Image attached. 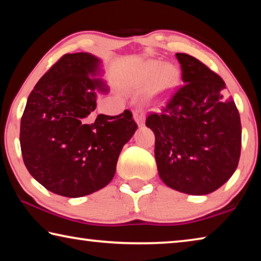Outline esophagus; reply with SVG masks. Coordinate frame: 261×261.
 Wrapping results in <instances>:
<instances>
[{
    "label": "esophagus",
    "mask_w": 261,
    "mask_h": 261,
    "mask_svg": "<svg viewBox=\"0 0 261 261\" xmlns=\"http://www.w3.org/2000/svg\"><path fill=\"white\" fill-rule=\"evenodd\" d=\"M134 120L137 122L139 127L144 126L145 124V112L141 108L136 109L134 112Z\"/></svg>",
    "instance_id": "1"
}]
</instances>
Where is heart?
<instances>
[{
	"instance_id": "1",
	"label": "heart",
	"mask_w": 261,
	"mask_h": 261,
	"mask_svg": "<svg viewBox=\"0 0 261 261\" xmlns=\"http://www.w3.org/2000/svg\"><path fill=\"white\" fill-rule=\"evenodd\" d=\"M178 81V70L174 65L165 64L161 61H148L137 70L131 77L130 87L140 92L151 86L149 100L158 102L165 96Z\"/></svg>"
}]
</instances>
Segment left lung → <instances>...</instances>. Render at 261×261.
<instances>
[{"mask_svg":"<svg viewBox=\"0 0 261 261\" xmlns=\"http://www.w3.org/2000/svg\"><path fill=\"white\" fill-rule=\"evenodd\" d=\"M184 85L168 99L146 126L155 135L159 176L176 191L204 196L235 173L242 126L236 105L226 98L222 78L196 57L177 53Z\"/></svg>","mask_w":261,"mask_h":261,"instance_id":"1","label":"left lung"}]
</instances>
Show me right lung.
<instances>
[{"mask_svg":"<svg viewBox=\"0 0 261 261\" xmlns=\"http://www.w3.org/2000/svg\"><path fill=\"white\" fill-rule=\"evenodd\" d=\"M102 61L67 54L40 78L20 122V148L29 173L50 192L79 198L113 179L124 145L137 130L130 110L93 116L98 93L107 94Z\"/></svg>","mask_w":261,"mask_h":261,"instance_id":"add662e5","label":"right lung"}]
</instances>
